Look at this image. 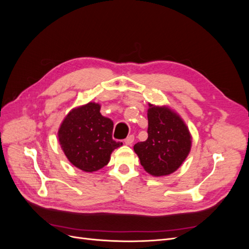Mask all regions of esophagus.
<instances>
[{"mask_svg": "<svg viewBox=\"0 0 249 249\" xmlns=\"http://www.w3.org/2000/svg\"><path fill=\"white\" fill-rule=\"evenodd\" d=\"M133 142H134V136H133V135H130V136H127L124 139V143H125L126 145H131Z\"/></svg>", "mask_w": 249, "mask_h": 249, "instance_id": "34e87169", "label": "esophagus"}]
</instances>
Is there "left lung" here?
<instances>
[{
    "mask_svg": "<svg viewBox=\"0 0 249 249\" xmlns=\"http://www.w3.org/2000/svg\"><path fill=\"white\" fill-rule=\"evenodd\" d=\"M148 137L134 145L144 170L153 177L171 175L190 153L192 136L183 118L168 106L148 104Z\"/></svg>",
    "mask_w": 249,
    "mask_h": 249,
    "instance_id": "8db88e82",
    "label": "left lung"
}]
</instances>
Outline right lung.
Masks as SVG:
<instances>
[{
    "instance_id": "obj_1",
    "label": "right lung",
    "mask_w": 249,
    "mask_h": 249,
    "mask_svg": "<svg viewBox=\"0 0 249 249\" xmlns=\"http://www.w3.org/2000/svg\"><path fill=\"white\" fill-rule=\"evenodd\" d=\"M100 111L101 105L92 102L73 108L58 130L64 155L73 166L85 172L106 166L113 150L123 145L112 139L113 122Z\"/></svg>"
}]
</instances>
